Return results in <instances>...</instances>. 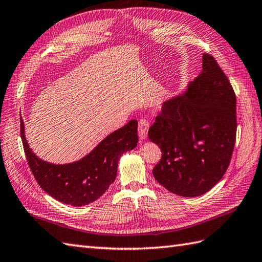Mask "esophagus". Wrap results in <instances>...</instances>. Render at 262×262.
<instances>
[{
	"label": "esophagus",
	"mask_w": 262,
	"mask_h": 262,
	"mask_svg": "<svg viewBox=\"0 0 262 262\" xmlns=\"http://www.w3.org/2000/svg\"><path fill=\"white\" fill-rule=\"evenodd\" d=\"M148 127H149V123L146 119H141L138 121V136L142 141L147 137Z\"/></svg>",
	"instance_id": "34e87169"
}]
</instances>
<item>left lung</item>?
<instances>
[{
  "mask_svg": "<svg viewBox=\"0 0 262 262\" xmlns=\"http://www.w3.org/2000/svg\"><path fill=\"white\" fill-rule=\"evenodd\" d=\"M232 86L208 53L202 72L183 93L164 101L148 137L162 159L153 168L159 183L176 195L200 196L226 173L236 135Z\"/></svg>",
  "mask_w": 262,
  "mask_h": 262,
  "instance_id": "8db88e82",
  "label": "left lung"
}]
</instances>
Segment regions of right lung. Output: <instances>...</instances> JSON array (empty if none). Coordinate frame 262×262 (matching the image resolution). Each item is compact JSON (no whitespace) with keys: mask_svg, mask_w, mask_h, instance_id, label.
<instances>
[{"mask_svg":"<svg viewBox=\"0 0 262 262\" xmlns=\"http://www.w3.org/2000/svg\"><path fill=\"white\" fill-rule=\"evenodd\" d=\"M137 120L132 119L109 134L82 159L53 164L39 159L30 148L21 119V138L29 166L42 190L59 202L82 206L98 200L116 179L120 156L137 146Z\"/></svg>","mask_w":262,"mask_h":262,"instance_id":"right-lung-1","label":"right lung"}]
</instances>
